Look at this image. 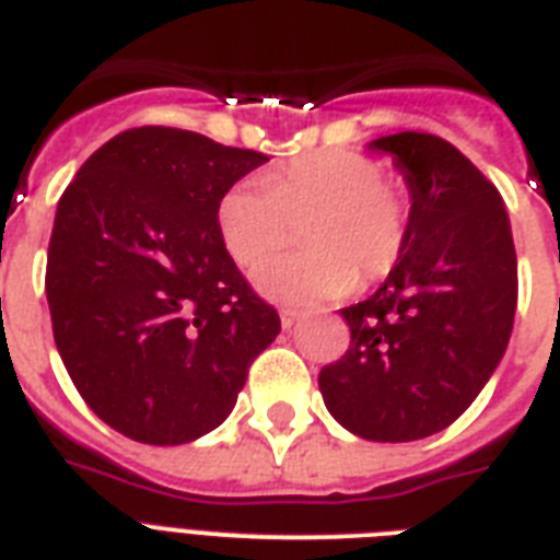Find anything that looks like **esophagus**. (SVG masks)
Instances as JSON below:
<instances>
[{"label":"esophagus","instance_id":"esophagus-1","mask_svg":"<svg viewBox=\"0 0 560 560\" xmlns=\"http://www.w3.org/2000/svg\"><path fill=\"white\" fill-rule=\"evenodd\" d=\"M299 307H281V325H284V328H293V325L299 323Z\"/></svg>","mask_w":560,"mask_h":560}]
</instances>
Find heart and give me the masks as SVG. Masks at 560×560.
<instances>
[{
  "mask_svg": "<svg viewBox=\"0 0 560 560\" xmlns=\"http://www.w3.org/2000/svg\"><path fill=\"white\" fill-rule=\"evenodd\" d=\"M383 174L374 156L342 148L296 156L264 186L237 183L220 197V241L241 267H253L302 222L308 246L264 261L255 284L290 305L346 296L358 279H386L407 253L412 194Z\"/></svg>",
  "mask_w": 560,
  "mask_h": 560,
  "instance_id": "heart-1",
  "label": "heart"
}]
</instances>
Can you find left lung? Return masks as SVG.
Wrapping results in <instances>:
<instances>
[{
  "mask_svg": "<svg viewBox=\"0 0 560 560\" xmlns=\"http://www.w3.org/2000/svg\"><path fill=\"white\" fill-rule=\"evenodd\" d=\"M412 194L398 267L342 307L349 351L319 372L325 407L369 442H416L474 404L512 337L517 255L503 197L468 156L430 133L383 136Z\"/></svg>",
  "mask_w": 560,
  "mask_h": 560,
  "instance_id": "1",
  "label": "left lung"
}]
</instances>
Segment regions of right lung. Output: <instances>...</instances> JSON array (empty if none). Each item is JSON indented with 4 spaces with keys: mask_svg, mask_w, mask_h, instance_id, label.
<instances>
[{
    "mask_svg": "<svg viewBox=\"0 0 560 560\" xmlns=\"http://www.w3.org/2000/svg\"><path fill=\"white\" fill-rule=\"evenodd\" d=\"M267 156L177 127L101 144L57 202L46 296L66 372L127 439L226 421L281 319L220 241L218 202Z\"/></svg>",
    "mask_w": 560,
    "mask_h": 560,
    "instance_id": "add662e5",
    "label": "right lung"
}]
</instances>
